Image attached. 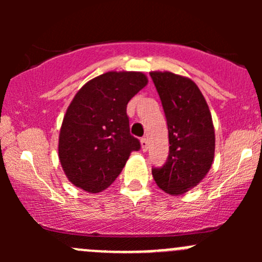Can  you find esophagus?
<instances>
[{
  "label": "esophagus",
  "mask_w": 262,
  "mask_h": 262,
  "mask_svg": "<svg viewBox=\"0 0 262 262\" xmlns=\"http://www.w3.org/2000/svg\"><path fill=\"white\" fill-rule=\"evenodd\" d=\"M140 143H141V150H143V151H146V150H148V146H149L148 139H146V138H141Z\"/></svg>",
  "instance_id": "34e87169"
}]
</instances>
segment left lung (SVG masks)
Returning a JSON list of instances; mask_svg holds the SVG:
<instances>
[{
	"label": "left lung",
	"instance_id": "obj_1",
	"mask_svg": "<svg viewBox=\"0 0 262 262\" xmlns=\"http://www.w3.org/2000/svg\"><path fill=\"white\" fill-rule=\"evenodd\" d=\"M169 129V156L152 167L156 183L167 193L181 194L207 175L214 158V128L208 104L196 83L172 73H150Z\"/></svg>",
	"mask_w": 262,
	"mask_h": 262
}]
</instances>
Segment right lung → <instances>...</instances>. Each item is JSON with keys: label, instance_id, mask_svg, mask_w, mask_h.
<instances>
[{"label": "right lung", "instance_id": "1", "mask_svg": "<svg viewBox=\"0 0 262 262\" xmlns=\"http://www.w3.org/2000/svg\"><path fill=\"white\" fill-rule=\"evenodd\" d=\"M148 83L144 74L111 71L81 87L69 106L59 135V159L76 187L97 193L112 185L132 151L128 102Z\"/></svg>", "mask_w": 262, "mask_h": 262}]
</instances>
